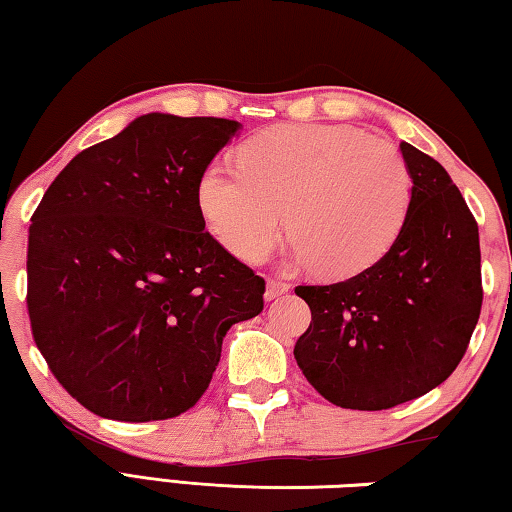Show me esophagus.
<instances>
[{
  "mask_svg": "<svg viewBox=\"0 0 512 512\" xmlns=\"http://www.w3.org/2000/svg\"><path fill=\"white\" fill-rule=\"evenodd\" d=\"M291 287L287 282H282V280H268L266 282V291H264V300L266 302H271V300H275V298H280V296H284V293H287Z\"/></svg>",
  "mask_w": 512,
  "mask_h": 512,
  "instance_id": "34e87169",
  "label": "esophagus"
}]
</instances>
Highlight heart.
<instances>
[{"label": "heart", "instance_id": "obj_1", "mask_svg": "<svg viewBox=\"0 0 512 512\" xmlns=\"http://www.w3.org/2000/svg\"><path fill=\"white\" fill-rule=\"evenodd\" d=\"M413 176L393 144L348 124H284L239 149V167L214 160L196 203L212 235L246 262L293 232L291 259L329 280L359 275L395 244L409 216Z\"/></svg>", "mask_w": 512, "mask_h": 512}]
</instances>
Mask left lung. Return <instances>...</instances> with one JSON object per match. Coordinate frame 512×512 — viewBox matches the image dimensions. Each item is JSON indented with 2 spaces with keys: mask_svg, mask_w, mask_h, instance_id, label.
I'll return each instance as SVG.
<instances>
[{
  "mask_svg": "<svg viewBox=\"0 0 512 512\" xmlns=\"http://www.w3.org/2000/svg\"><path fill=\"white\" fill-rule=\"evenodd\" d=\"M400 151L413 198L395 244L350 280L296 289L311 323L293 357L341 409H391L443 384L481 314L479 225L443 164Z\"/></svg>",
  "mask_w": 512,
  "mask_h": 512,
  "instance_id": "obj_1",
  "label": "left lung"
}]
</instances>
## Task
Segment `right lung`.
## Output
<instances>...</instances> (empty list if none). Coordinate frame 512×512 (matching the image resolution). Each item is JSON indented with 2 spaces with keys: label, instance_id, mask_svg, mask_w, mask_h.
<instances>
[{
  "label": "right lung",
  "instance_id": "1",
  "mask_svg": "<svg viewBox=\"0 0 512 512\" xmlns=\"http://www.w3.org/2000/svg\"><path fill=\"white\" fill-rule=\"evenodd\" d=\"M235 119L149 112L81 151L29 228V318L49 370L85 409L149 422L201 400L228 329L264 309V280L196 203Z\"/></svg>",
  "mask_w": 512,
  "mask_h": 512
}]
</instances>
